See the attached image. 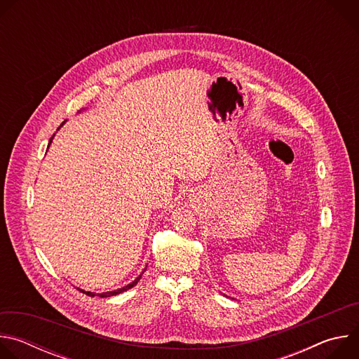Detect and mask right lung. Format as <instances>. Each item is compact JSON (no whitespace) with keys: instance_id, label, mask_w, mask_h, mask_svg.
Returning <instances> with one entry per match:
<instances>
[{"instance_id":"right-lung-1","label":"right lung","mask_w":359,"mask_h":359,"mask_svg":"<svg viewBox=\"0 0 359 359\" xmlns=\"http://www.w3.org/2000/svg\"><path fill=\"white\" fill-rule=\"evenodd\" d=\"M64 123H65V122H62V125H64ZM62 125H61V126H62ZM50 142H53V137H50V139H49V143H48V147H49V144H50ZM140 277H142V276H139V277H137V278H136V280H135V281H132V283H130V284H128V285H125V287H123V288H119V290H115V291H109V292H102V294H97V295H99V297H102V298H107V297H112V295H116V294H121V292H123V291H126V290H129V288H132V287H135V285H136V284H137V281H139V280H140ZM81 291H82V292H85V294H86V295H89V297H93V295H95V292H90V291H83V290H81Z\"/></svg>"}]
</instances>
